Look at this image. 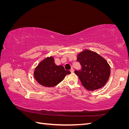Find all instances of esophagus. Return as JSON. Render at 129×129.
Returning a JSON list of instances; mask_svg holds the SVG:
<instances>
[{
	"instance_id": "1",
	"label": "esophagus",
	"mask_w": 129,
	"mask_h": 129,
	"mask_svg": "<svg viewBox=\"0 0 129 129\" xmlns=\"http://www.w3.org/2000/svg\"><path fill=\"white\" fill-rule=\"evenodd\" d=\"M70 72H71L72 73H74V69H70Z\"/></svg>"
}]
</instances>
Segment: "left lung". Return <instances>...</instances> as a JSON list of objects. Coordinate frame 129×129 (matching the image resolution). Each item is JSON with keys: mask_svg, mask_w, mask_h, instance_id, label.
<instances>
[{"mask_svg": "<svg viewBox=\"0 0 129 129\" xmlns=\"http://www.w3.org/2000/svg\"><path fill=\"white\" fill-rule=\"evenodd\" d=\"M81 69L74 71L82 84L89 90H95L106 84L110 74L108 62L98 54L85 50L77 55Z\"/></svg>", "mask_w": 129, "mask_h": 129, "instance_id": "8db88e82", "label": "left lung"}]
</instances>
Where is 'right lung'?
Returning <instances> with one entry per match:
<instances>
[{"instance_id": "1", "label": "right lung", "mask_w": 129, "mask_h": 129, "mask_svg": "<svg viewBox=\"0 0 129 129\" xmlns=\"http://www.w3.org/2000/svg\"><path fill=\"white\" fill-rule=\"evenodd\" d=\"M62 66H56L52 57H47L39 64L34 71V75L38 82L45 87H52L64 79L70 74Z\"/></svg>"}]
</instances>
